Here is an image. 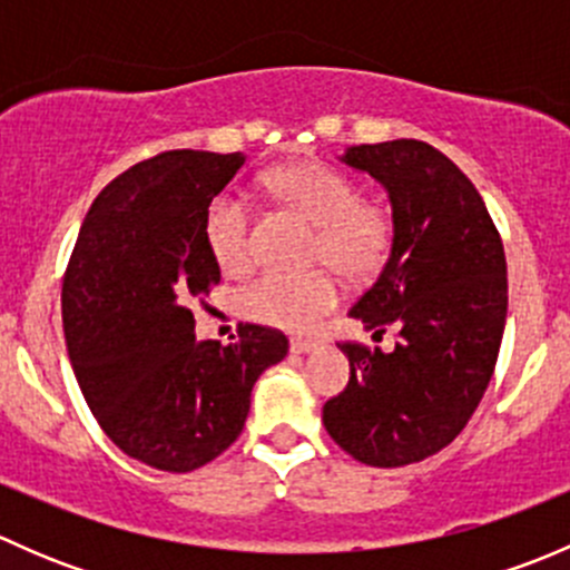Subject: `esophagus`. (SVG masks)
<instances>
[{"label": "esophagus", "mask_w": 570, "mask_h": 570, "mask_svg": "<svg viewBox=\"0 0 570 570\" xmlns=\"http://www.w3.org/2000/svg\"><path fill=\"white\" fill-rule=\"evenodd\" d=\"M289 350H292V353H297V355L312 353V350H317V342H314V338H292Z\"/></svg>", "instance_id": "esophagus-1"}]
</instances>
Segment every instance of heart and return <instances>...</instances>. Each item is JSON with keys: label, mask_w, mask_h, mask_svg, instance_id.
Segmentation results:
<instances>
[{"label": "heart", "mask_w": 570, "mask_h": 570, "mask_svg": "<svg viewBox=\"0 0 570 570\" xmlns=\"http://www.w3.org/2000/svg\"><path fill=\"white\" fill-rule=\"evenodd\" d=\"M269 193L317 226L312 258L344 278L364 281L386 264L394 239L392 212L381 200L358 198V184L333 165L308 159L273 168L264 176ZM204 243L228 275L250 269V209L237 195H215L204 212ZM342 301L327 273H264L239 295L245 317L281 331H312Z\"/></svg>", "instance_id": "heart-1"}]
</instances>
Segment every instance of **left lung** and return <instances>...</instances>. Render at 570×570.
Instances as JSON below:
<instances>
[{"label":"left lung","instance_id":"left-lung-1","mask_svg":"<svg viewBox=\"0 0 570 570\" xmlns=\"http://www.w3.org/2000/svg\"><path fill=\"white\" fill-rule=\"evenodd\" d=\"M338 159L386 189L394 223L389 262L350 317L400 333L392 353L338 344L350 381L322 422L355 461L394 469L452 444L480 405L508 320V262L476 187L439 148L389 140Z\"/></svg>","mask_w":570,"mask_h":570}]
</instances>
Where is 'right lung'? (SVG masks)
I'll return each instance as SVG.
<instances>
[{"mask_svg":"<svg viewBox=\"0 0 570 570\" xmlns=\"http://www.w3.org/2000/svg\"><path fill=\"white\" fill-rule=\"evenodd\" d=\"M243 154L165 151L109 181L90 206L62 281L73 375L120 452L159 471H193L237 441L253 383L289 350L281 331L195 342L189 303L220 284L204 243L209 200Z\"/></svg>","mask_w":570,"mask_h":570,"instance_id":"obj_1","label":"right lung"}]
</instances>
